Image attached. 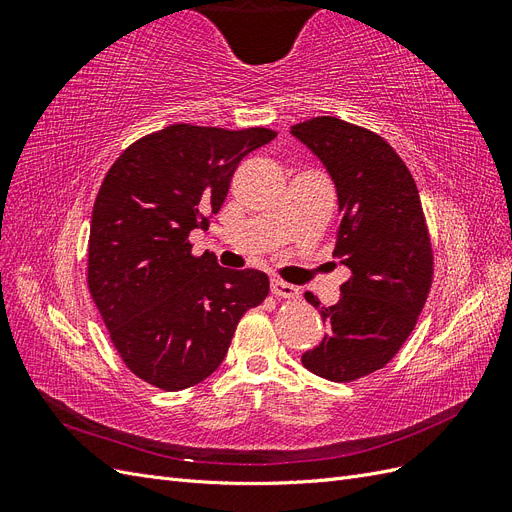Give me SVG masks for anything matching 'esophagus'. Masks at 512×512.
<instances>
[{"instance_id": "34e87169", "label": "esophagus", "mask_w": 512, "mask_h": 512, "mask_svg": "<svg viewBox=\"0 0 512 512\" xmlns=\"http://www.w3.org/2000/svg\"><path fill=\"white\" fill-rule=\"evenodd\" d=\"M271 292L280 299H297L299 297V288L288 284V282H282V280L271 282Z\"/></svg>"}]
</instances>
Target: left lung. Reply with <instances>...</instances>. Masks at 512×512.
Here are the masks:
<instances>
[{
    "label": "left lung",
    "instance_id": "8db88e82",
    "mask_svg": "<svg viewBox=\"0 0 512 512\" xmlns=\"http://www.w3.org/2000/svg\"><path fill=\"white\" fill-rule=\"evenodd\" d=\"M335 181L339 228L333 258L350 269L331 307L312 303L327 335L301 356L312 374L352 382L382 369L416 327L433 282V250L408 166L384 138L337 117L290 128Z\"/></svg>",
    "mask_w": 512,
    "mask_h": 512
}]
</instances>
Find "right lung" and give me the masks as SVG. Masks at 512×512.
<instances>
[{
    "label": "right lung",
    "mask_w": 512,
    "mask_h": 512,
    "mask_svg": "<svg viewBox=\"0 0 512 512\" xmlns=\"http://www.w3.org/2000/svg\"><path fill=\"white\" fill-rule=\"evenodd\" d=\"M269 128L173 123L132 143L100 185L91 213L87 286L121 361L162 391H183L220 367L269 277L194 256L190 232L224 205L235 168L271 143Z\"/></svg>",
    "instance_id": "obj_1"
}]
</instances>
